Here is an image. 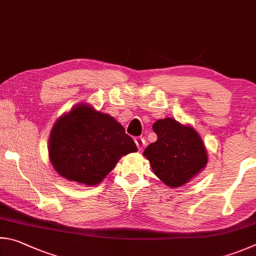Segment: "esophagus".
I'll use <instances>...</instances> for the list:
<instances>
[{
    "label": "esophagus",
    "instance_id": "34e87169",
    "mask_svg": "<svg viewBox=\"0 0 256 256\" xmlns=\"http://www.w3.org/2000/svg\"><path fill=\"white\" fill-rule=\"evenodd\" d=\"M135 142H136V145L138 147V150H142V148H144V146H145L144 138H142V137H137V138H135Z\"/></svg>",
    "mask_w": 256,
    "mask_h": 256
}]
</instances>
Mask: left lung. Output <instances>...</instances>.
I'll use <instances>...</instances> for the list:
<instances>
[{
	"label": "left lung",
	"instance_id": "left-lung-1",
	"mask_svg": "<svg viewBox=\"0 0 256 256\" xmlns=\"http://www.w3.org/2000/svg\"><path fill=\"white\" fill-rule=\"evenodd\" d=\"M158 140L144 150L153 172L172 188L184 186L208 162V155L199 134L190 126L172 118L158 120L153 124Z\"/></svg>",
	"mask_w": 256,
	"mask_h": 256
}]
</instances>
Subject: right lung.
Returning <instances> with one entry per match:
<instances>
[{"instance_id":"right-lung-1","label":"right lung","mask_w":256,"mask_h":256,"mask_svg":"<svg viewBox=\"0 0 256 256\" xmlns=\"http://www.w3.org/2000/svg\"><path fill=\"white\" fill-rule=\"evenodd\" d=\"M48 144L57 173L84 186L98 184L121 156L137 152L135 142L114 116L88 104H78L58 118Z\"/></svg>"}]
</instances>
